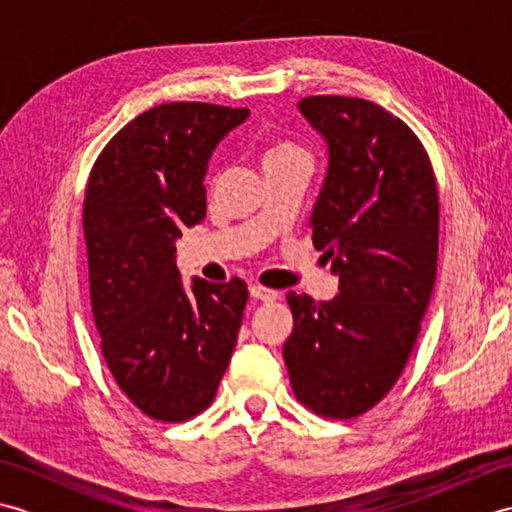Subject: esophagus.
<instances>
[{"label":"esophagus","mask_w":512,"mask_h":512,"mask_svg":"<svg viewBox=\"0 0 512 512\" xmlns=\"http://www.w3.org/2000/svg\"><path fill=\"white\" fill-rule=\"evenodd\" d=\"M250 297L259 301H275L279 295L275 290L264 288V286H250Z\"/></svg>","instance_id":"34e87169"}]
</instances>
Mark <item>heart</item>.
Returning a JSON list of instances; mask_svg holds the SVG:
<instances>
[{
	"mask_svg": "<svg viewBox=\"0 0 512 512\" xmlns=\"http://www.w3.org/2000/svg\"><path fill=\"white\" fill-rule=\"evenodd\" d=\"M297 158H308L306 149L297 145L295 140L277 138L264 151V167L279 165V162H288V160H297Z\"/></svg>",
	"mask_w": 512,
	"mask_h": 512,
	"instance_id": "heart-1",
	"label": "heart"
}]
</instances>
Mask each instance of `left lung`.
Wrapping results in <instances>:
<instances>
[{"label": "left lung", "mask_w": 512, "mask_h": 512, "mask_svg": "<svg viewBox=\"0 0 512 512\" xmlns=\"http://www.w3.org/2000/svg\"><path fill=\"white\" fill-rule=\"evenodd\" d=\"M299 110L328 143L310 226L339 295L317 303L288 292L284 361L299 402L347 420L389 394L416 345L436 284L438 187L418 136L380 105L308 96Z\"/></svg>", "instance_id": "1"}]
</instances>
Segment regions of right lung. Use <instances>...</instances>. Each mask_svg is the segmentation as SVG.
Returning <instances> with one entry per match:
<instances>
[{"mask_svg": "<svg viewBox=\"0 0 512 512\" xmlns=\"http://www.w3.org/2000/svg\"><path fill=\"white\" fill-rule=\"evenodd\" d=\"M246 107L165 103L127 123L96 158L83 202L90 297L101 350L125 396L162 422L198 416L215 398L248 290L193 279L184 290L176 239L206 215L204 176Z\"/></svg>", "mask_w": 512, "mask_h": 512, "instance_id": "add662e5", "label": "right lung"}]
</instances>
